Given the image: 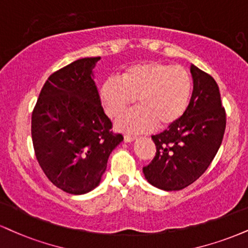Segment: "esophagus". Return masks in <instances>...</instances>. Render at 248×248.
Instances as JSON below:
<instances>
[{
  "label": "esophagus",
  "mask_w": 248,
  "mask_h": 248,
  "mask_svg": "<svg viewBox=\"0 0 248 248\" xmlns=\"http://www.w3.org/2000/svg\"><path fill=\"white\" fill-rule=\"evenodd\" d=\"M136 140V136L134 135H124V142L127 143H132Z\"/></svg>",
  "instance_id": "1"
}]
</instances>
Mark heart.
I'll use <instances>...</instances> for the list:
<instances>
[{
    "label": "heart",
    "instance_id": "b5f03b06",
    "mask_svg": "<svg viewBox=\"0 0 248 248\" xmlns=\"http://www.w3.org/2000/svg\"><path fill=\"white\" fill-rule=\"evenodd\" d=\"M193 91L189 73L183 67L159 62L130 65L119 77L101 85L99 98L106 114L118 119L136 101L139 107L116 124L127 133H144L158 124L166 128L183 118Z\"/></svg>",
    "mask_w": 248,
    "mask_h": 248
}]
</instances>
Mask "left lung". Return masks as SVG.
<instances>
[{
	"instance_id": "8db88e82",
	"label": "left lung",
	"mask_w": 248,
	"mask_h": 248,
	"mask_svg": "<svg viewBox=\"0 0 248 248\" xmlns=\"http://www.w3.org/2000/svg\"><path fill=\"white\" fill-rule=\"evenodd\" d=\"M193 92L183 118L151 136L156 156L143 168L149 184L163 190H180L198 180L216 156L226 126L225 111L215 79L190 64Z\"/></svg>"
}]
</instances>
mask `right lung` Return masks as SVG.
I'll use <instances>...</instances> for the list:
<instances>
[{
  "label": "right lung",
  "instance_id": "add662e5",
  "mask_svg": "<svg viewBox=\"0 0 248 248\" xmlns=\"http://www.w3.org/2000/svg\"><path fill=\"white\" fill-rule=\"evenodd\" d=\"M100 58L79 59L48 77L32 113L35 157L47 178L65 193L91 192L109 155L124 141L111 132L94 84Z\"/></svg>",
  "mask_w": 248,
  "mask_h": 248
}]
</instances>
